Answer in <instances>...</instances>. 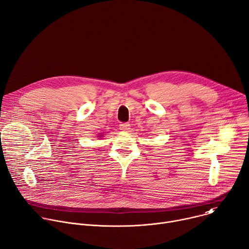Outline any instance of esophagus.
Returning <instances> with one entry per match:
<instances>
[{
  "instance_id": "obj_1",
  "label": "esophagus",
  "mask_w": 249,
  "mask_h": 249,
  "mask_svg": "<svg viewBox=\"0 0 249 249\" xmlns=\"http://www.w3.org/2000/svg\"><path fill=\"white\" fill-rule=\"evenodd\" d=\"M119 128L122 131H128L130 129V124H128V123H121L119 125Z\"/></svg>"
}]
</instances>
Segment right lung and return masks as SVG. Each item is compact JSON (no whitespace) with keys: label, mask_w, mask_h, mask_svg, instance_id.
I'll return each instance as SVG.
<instances>
[{"label":"right lung","mask_w":249,"mask_h":249,"mask_svg":"<svg viewBox=\"0 0 249 249\" xmlns=\"http://www.w3.org/2000/svg\"><path fill=\"white\" fill-rule=\"evenodd\" d=\"M99 136H102V135H99Z\"/></svg>","instance_id":"obj_1"}]
</instances>
